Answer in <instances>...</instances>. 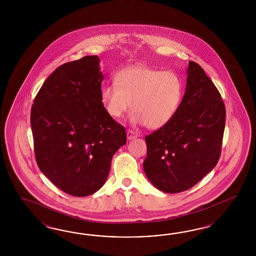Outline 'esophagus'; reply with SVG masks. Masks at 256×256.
<instances>
[{
    "mask_svg": "<svg viewBox=\"0 0 256 256\" xmlns=\"http://www.w3.org/2000/svg\"><path fill=\"white\" fill-rule=\"evenodd\" d=\"M126 137H128V140L134 139V138H137V137H138V134H137V132L128 130L126 132Z\"/></svg>",
    "mask_w": 256,
    "mask_h": 256,
    "instance_id": "obj_1",
    "label": "esophagus"
}]
</instances>
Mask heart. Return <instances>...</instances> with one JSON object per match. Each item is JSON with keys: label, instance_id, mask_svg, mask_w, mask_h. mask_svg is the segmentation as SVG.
<instances>
[{"label": "heart", "instance_id": "b5f03b06", "mask_svg": "<svg viewBox=\"0 0 256 256\" xmlns=\"http://www.w3.org/2000/svg\"><path fill=\"white\" fill-rule=\"evenodd\" d=\"M116 84L101 89V100L108 114L121 118L130 105L132 121L158 130L168 124L178 110L184 86L178 74L148 66H130L120 70Z\"/></svg>", "mask_w": 256, "mask_h": 256}]
</instances>
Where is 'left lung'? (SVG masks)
<instances>
[{"label":"left lung","mask_w":256,"mask_h":256,"mask_svg":"<svg viewBox=\"0 0 256 256\" xmlns=\"http://www.w3.org/2000/svg\"><path fill=\"white\" fill-rule=\"evenodd\" d=\"M186 92L174 117L146 136L144 170L154 186L178 194L197 184L217 165L224 138L225 106L206 72L190 61Z\"/></svg>","instance_id":"obj_1"}]
</instances>
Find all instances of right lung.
<instances>
[{
  "instance_id": "add662e5",
  "label": "right lung",
  "mask_w": 256,
  "mask_h": 256,
  "mask_svg": "<svg viewBox=\"0 0 256 256\" xmlns=\"http://www.w3.org/2000/svg\"><path fill=\"white\" fill-rule=\"evenodd\" d=\"M100 57L86 56L57 68L36 94L31 110L36 160L40 170L66 194L98 192L110 162L126 142L123 126L101 100Z\"/></svg>"
}]
</instances>
